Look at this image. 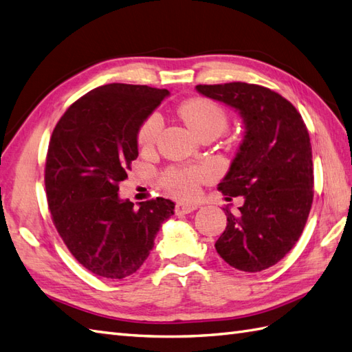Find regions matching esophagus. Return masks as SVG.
<instances>
[{
    "label": "esophagus",
    "instance_id": "1",
    "mask_svg": "<svg viewBox=\"0 0 352 352\" xmlns=\"http://www.w3.org/2000/svg\"><path fill=\"white\" fill-rule=\"evenodd\" d=\"M198 208V204H190V202H178L175 206V213L177 214H189L192 211Z\"/></svg>",
    "mask_w": 352,
    "mask_h": 352
}]
</instances>
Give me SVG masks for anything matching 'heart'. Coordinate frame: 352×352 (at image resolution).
<instances>
[{"label":"heart","instance_id":"heart-1","mask_svg":"<svg viewBox=\"0 0 352 352\" xmlns=\"http://www.w3.org/2000/svg\"><path fill=\"white\" fill-rule=\"evenodd\" d=\"M179 116L196 133L204 136L210 132L220 133L228 124V113L217 102L207 97H192L179 104ZM163 129L159 112H153L144 120L138 130V144L142 150H151L156 145ZM211 170L207 166H170L160 175L162 186L178 198H193L199 184L208 179Z\"/></svg>","mask_w":352,"mask_h":352}]
</instances>
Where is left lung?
Instances as JSON below:
<instances>
[{
	"mask_svg": "<svg viewBox=\"0 0 352 352\" xmlns=\"http://www.w3.org/2000/svg\"><path fill=\"white\" fill-rule=\"evenodd\" d=\"M196 89L240 111L246 126L240 151L219 184L226 199L244 196V204L239 213L225 208L228 223L216 250L240 272H263L296 246L312 208L307 127L296 106L270 88L230 82Z\"/></svg>",
	"mask_w": 352,
	"mask_h": 352,
	"instance_id": "8db88e82",
	"label": "left lung"
}]
</instances>
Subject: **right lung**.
Instances as JSON below:
<instances>
[{
  "mask_svg": "<svg viewBox=\"0 0 352 352\" xmlns=\"http://www.w3.org/2000/svg\"><path fill=\"white\" fill-rule=\"evenodd\" d=\"M169 94L146 85L108 84L63 113L49 141L45 187L61 240L88 272L109 280L136 273L162 223L174 214L165 198H118V184L138 157V130Z\"/></svg>",
  "mask_w": 352,
  "mask_h": 352,
  "instance_id": "right-lung-1",
  "label": "right lung"
}]
</instances>
